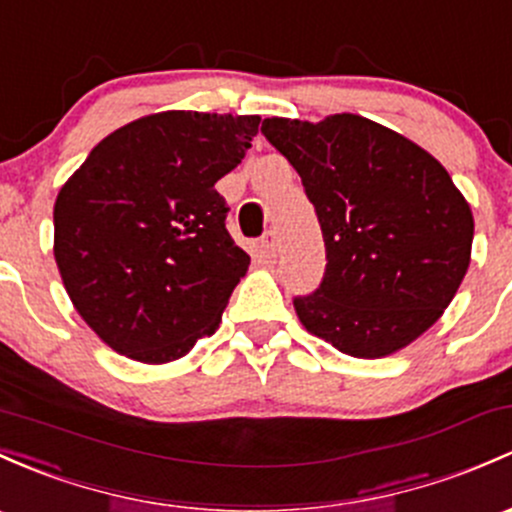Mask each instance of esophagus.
<instances>
[{
    "instance_id": "1",
    "label": "esophagus",
    "mask_w": 512,
    "mask_h": 512,
    "mask_svg": "<svg viewBox=\"0 0 512 512\" xmlns=\"http://www.w3.org/2000/svg\"><path fill=\"white\" fill-rule=\"evenodd\" d=\"M260 247H262V255L270 257V260L277 255V238H274L272 230H267L265 238H262V242H260Z\"/></svg>"
}]
</instances>
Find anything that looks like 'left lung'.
<instances>
[{
  "instance_id": "8db88e82",
  "label": "left lung",
  "mask_w": 512,
  "mask_h": 512,
  "mask_svg": "<svg viewBox=\"0 0 512 512\" xmlns=\"http://www.w3.org/2000/svg\"><path fill=\"white\" fill-rule=\"evenodd\" d=\"M319 215L326 274L294 299L301 326L353 358H385L444 314L471 265L473 213L427 149L368 117H267Z\"/></svg>"
}]
</instances>
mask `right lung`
<instances>
[{"instance_id": "obj_1", "label": "right lung", "mask_w": 512, "mask_h": 512, "mask_svg": "<svg viewBox=\"0 0 512 512\" xmlns=\"http://www.w3.org/2000/svg\"><path fill=\"white\" fill-rule=\"evenodd\" d=\"M260 115L166 110L115 129L61 186L53 257L75 311L115 353L179 360L211 336L250 255L215 184Z\"/></svg>"}]
</instances>
